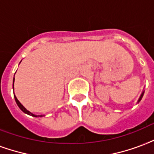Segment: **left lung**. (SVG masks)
I'll return each mask as SVG.
<instances>
[{"label":"left lung","instance_id":"1","mask_svg":"<svg viewBox=\"0 0 154 154\" xmlns=\"http://www.w3.org/2000/svg\"><path fill=\"white\" fill-rule=\"evenodd\" d=\"M144 92H145V91H143V92H142V94H141V96H140V99H139V100H138V102H140V100H141V99H142V97H143V95H144Z\"/></svg>","mask_w":154,"mask_h":154}]
</instances>
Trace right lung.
<instances>
[{
  "label": "right lung",
  "instance_id": "right-lung-1",
  "mask_svg": "<svg viewBox=\"0 0 154 154\" xmlns=\"http://www.w3.org/2000/svg\"><path fill=\"white\" fill-rule=\"evenodd\" d=\"M13 88H14V84H13ZM14 98H15V100H16L17 104L18 105V107H19V108H20V109H21V110L22 111V112H24L26 113V114H28V115L32 116H38L34 115V114H33V113H31V112H29L28 110H26V108H24V106L22 105V104H21V103H20V102H19L18 100L17 99V97H16V96H14Z\"/></svg>",
  "mask_w": 154,
  "mask_h": 154
}]
</instances>
